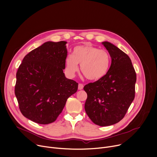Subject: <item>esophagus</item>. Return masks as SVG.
I'll return each mask as SVG.
<instances>
[{
  "mask_svg": "<svg viewBox=\"0 0 157 157\" xmlns=\"http://www.w3.org/2000/svg\"><path fill=\"white\" fill-rule=\"evenodd\" d=\"M83 87H84V86H83V84H81V83H79V84H78V90H82Z\"/></svg>",
  "mask_w": 157,
  "mask_h": 157,
  "instance_id": "34e87169",
  "label": "esophagus"
}]
</instances>
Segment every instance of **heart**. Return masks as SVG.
I'll list each match as a JSON object with an SVG mask.
<instances>
[{
  "instance_id": "1",
  "label": "heart",
  "mask_w": 157,
  "mask_h": 157,
  "mask_svg": "<svg viewBox=\"0 0 157 157\" xmlns=\"http://www.w3.org/2000/svg\"><path fill=\"white\" fill-rule=\"evenodd\" d=\"M67 73L73 76L81 71L86 79L98 81L103 79L108 73L111 63L109 53L104 49L91 45L78 46L74 48L73 55H68L65 60Z\"/></svg>"
}]
</instances>
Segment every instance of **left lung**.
<instances>
[{
  "label": "left lung",
  "mask_w": 157,
  "mask_h": 157,
  "mask_svg": "<svg viewBox=\"0 0 157 157\" xmlns=\"http://www.w3.org/2000/svg\"><path fill=\"white\" fill-rule=\"evenodd\" d=\"M102 44L111 58L109 70L83 89L88 95L84 105L88 116L94 124L105 126L124 118L135 98L136 75L129 56L110 42Z\"/></svg>",
  "instance_id": "8db88e82"
}]
</instances>
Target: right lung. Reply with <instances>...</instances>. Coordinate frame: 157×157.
Returning a JSON list of instances; mask_svg holds the SVG:
<instances>
[{
    "instance_id": "add662e5",
    "label": "right lung",
    "mask_w": 157,
    "mask_h": 157,
    "mask_svg": "<svg viewBox=\"0 0 157 157\" xmlns=\"http://www.w3.org/2000/svg\"><path fill=\"white\" fill-rule=\"evenodd\" d=\"M67 42H46L28 53L16 73L15 94L22 115L39 124L56 121L78 83L63 73Z\"/></svg>"
}]
</instances>
